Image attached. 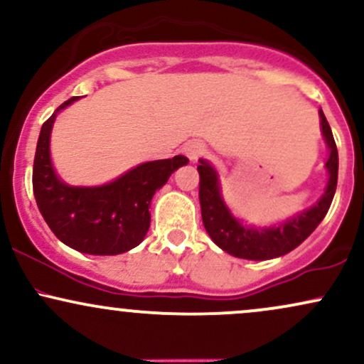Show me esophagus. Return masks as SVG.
I'll return each instance as SVG.
<instances>
[{
	"instance_id": "1",
	"label": "esophagus",
	"mask_w": 364,
	"mask_h": 364,
	"mask_svg": "<svg viewBox=\"0 0 364 364\" xmlns=\"http://www.w3.org/2000/svg\"><path fill=\"white\" fill-rule=\"evenodd\" d=\"M185 154L188 159H191V161H196V159H200L202 156H205L207 154V147L203 141H188L185 145Z\"/></svg>"
}]
</instances>
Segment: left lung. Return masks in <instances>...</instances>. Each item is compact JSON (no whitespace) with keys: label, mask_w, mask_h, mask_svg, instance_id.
<instances>
[{"label":"left lung","mask_w":364,"mask_h":364,"mask_svg":"<svg viewBox=\"0 0 364 364\" xmlns=\"http://www.w3.org/2000/svg\"><path fill=\"white\" fill-rule=\"evenodd\" d=\"M321 133H323L330 156L325 168L328 171V183L325 193L315 205L294 215L286 223L274 225V228H245L240 220L231 215L220 196L219 179L215 169L205 161H200V207H202V219L208 236L212 241L223 248L224 252L237 258L246 260H270V258L282 257L292 252L306 240L316 229L325 214L328 212L333 195L337 188V174H339V154L333 140L332 129L323 111L320 109Z\"/></svg>","instance_id":"obj_1"}]
</instances>
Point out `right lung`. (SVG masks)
Returning a JSON list of instances; mask_svg holds the SVG:
<instances>
[{"mask_svg":"<svg viewBox=\"0 0 364 364\" xmlns=\"http://www.w3.org/2000/svg\"><path fill=\"white\" fill-rule=\"evenodd\" d=\"M41 128L32 186L37 207L54 236L77 252L119 255L139 246L150 225V200L171 174L188 164L185 156L145 162L102 186H68L54 173L49 139L58 111Z\"/></svg>","mask_w":364,"mask_h":364,"instance_id":"right-lung-1","label":"right lung"}]
</instances>
